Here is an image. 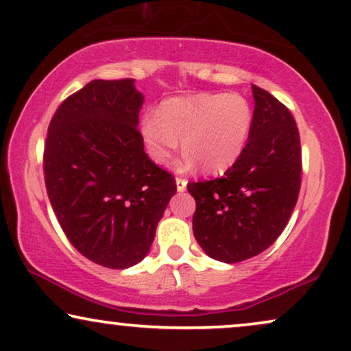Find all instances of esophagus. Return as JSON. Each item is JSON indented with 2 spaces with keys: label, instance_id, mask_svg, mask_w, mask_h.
Segmentation results:
<instances>
[{
  "label": "esophagus",
  "instance_id": "obj_1",
  "mask_svg": "<svg viewBox=\"0 0 351 351\" xmlns=\"http://www.w3.org/2000/svg\"><path fill=\"white\" fill-rule=\"evenodd\" d=\"M186 186H188V181H186L184 178H176V189H178L180 193H183V191L186 189Z\"/></svg>",
  "mask_w": 351,
  "mask_h": 351
}]
</instances>
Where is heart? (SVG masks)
I'll return each instance as SVG.
<instances>
[{"instance_id":"obj_1","label":"heart","mask_w":351,"mask_h":351,"mask_svg":"<svg viewBox=\"0 0 351 351\" xmlns=\"http://www.w3.org/2000/svg\"><path fill=\"white\" fill-rule=\"evenodd\" d=\"M251 130L250 101L223 92L175 97L141 119L145 150L157 165H167L181 137V168L201 165L207 173L228 170L241 157Z\"/></svg>"}]
</instances>
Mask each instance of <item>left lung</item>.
I'll return each instance as SVG.
<instances>
[{"label": "left lung", "mask_w": 351, "mask_h": 351, "mask_svg": "<svg viewBox=\"0 0 351 351\" xmlns=\"http://www.w3.org/2000/svg\"><path fill=\"white\" fill-rule=\"evenodd\" d=\"M252 130L241 157L221 178L189 183L194 238L207 256L234 264L267 250L298 201L300 132L290 110L252 86Z\"/></svg>", "instance_id": "8db88e82"}]
</instances>
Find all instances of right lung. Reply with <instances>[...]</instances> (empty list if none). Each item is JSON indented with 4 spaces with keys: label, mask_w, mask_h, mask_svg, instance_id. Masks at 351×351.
I'll use <instances>...</instances> for the list:
<instances>
[{
    "label": "right lung",
    "mask_w": 351,
    "mask_h": 351,
    "mask_svg": "<svg viewBox=\"0 0 351 351\" xmlns=\"http://www.w3.org/2000/svg\"><path fill=\"white\" fill-rule=\"evenodd\" d=\"M134 79H95L53 114L43 154L47 193L66 237L92 263L128 269L147 256L176 193L144 152Z\"/></svg>",
    "instance_id": "1"
}]
</instances>
